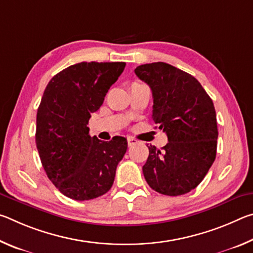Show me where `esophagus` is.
<instances>
[{
    "mask_svg": "<svg viewBox=\"0 0 253 253\" xmlns=\"http://www.w3.org/2000/svg\"><path fill=\"white\" fill-rule=\"evenodd\" d=\"M136 144H138V140L135 138H131V137L128 138V146H134Z\"/></svg>",
    "mask_w": 253,
    "mask_h": 253,
    "instance_id": "esophagus-1",
    "label": "esophagus"
}]
</instances>
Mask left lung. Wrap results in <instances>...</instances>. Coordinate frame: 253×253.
<instances>
[{"label": "left lung", "instance_id": "8db88e82", "mask_svg": "<svg viewBox=\"0 0 253 253\" xmlns=\"http://www.w3.org/2000/svg\"><path fill=\"white\" fill-rule=\"evenodd\" d=\"M135 74L151 87L153 121L169 139L162 151L148 146L144 177L161 194L188 193L202 182L216 156L213 101L193 76L169 63H146Z\"/></svg>", "mask_w": 253, "mask_h": 253}]
</instances>
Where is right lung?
<instances>
[{
	"mask_svg": "<svg viewBox=\"0 0 253 253\" xmlns=\"http://www.w3.org/2000/svg\"><path fill=\"white\" fill-rule=\"evenodd\" d=\"M125 62H80L49 81L37 114L36 144L53 185L72 200L87 201L113 186L127 139L102 142L89 135L88 122L100 108Z\"/></svg>",
	"mask_w": 253,
	"mask_h": 253,
	"instance_id": "1",
	"label": "right lung"
}]
</instances>
